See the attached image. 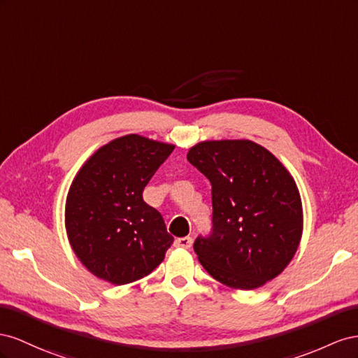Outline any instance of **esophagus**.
Wrapping results in <instances>:
<instances>
[{
  "instance_id": "obj_1",
  "label": "esophagus",
  "mask_w": 358,
  "mask_h": 358,
  "mask_svg": "<svg viewBox=\"0 0 358 358\" xmlns=\"http://www.w3.org/2000/svg\"><path fill=\"white\" fill-rule=\"evenodd\" d=\"M192 244H193V240L190 237H181L176 240V246L181 249H190Z\"/></svg>"
}]
</instances>
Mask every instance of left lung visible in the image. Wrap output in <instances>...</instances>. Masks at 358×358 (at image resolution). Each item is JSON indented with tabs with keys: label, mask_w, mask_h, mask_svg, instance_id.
<instances>
[{
	"label": "left lung",
	"mask_w": 358,
	"mask_h": 358,
	"mask_svg": "<svg viewBox=\"0 0 358 358\" xmlns=\"http://www.w3.org/2000/svg\"><path fill=\"white\" fill-rule=\"evenodd\" d=\"M187 160L211 182L213 232L193 249L213 279L257 289L288 267L303 234L295 180L282 162L249 139L202 141Z\"/></svg>",
	"instance_id": "8db88e82"
}]
</instances>
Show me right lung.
Instances as JSON below:
<instances>
[{"label": "right lung", "instance_id": "1", "mask_svg": "<svg viewBox=\"0 0 358 358\" xmlns=\"http://www.w3.org/2000/svg\"><path fill=\"white\" fill-rule=\"evenodd\" d=\"M173 148L131 134L96 150L78 171L66 199V231L78 259L96 278L127 285L165 259L173 237L142 192Z\"/></svg>", "mask_w": 358, "mask_h": 358}]
</instances>
